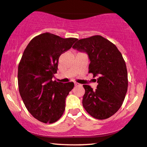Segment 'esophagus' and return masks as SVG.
<instances>
[{
	"label": "esophagus",
	"mask_w": 147,
	"mask_h": 147,
	"mask_svg": "<svg viewBox=\"0 0 147 147\" xmlns=\"http://www.w3.org/2000/svg\"><path fill=\"white\" fill-rule=\"evenodd\" d=\"M74 85L76 86H80V84L79 83H78V82H74Z\"/></svg>",
	"instance_id": "34e87169"
}]
</instances>
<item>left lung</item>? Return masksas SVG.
<instances>
[{"mask_svg":"<svg viewBox=\"0 0 147 147\" xmlns=\"http://www.w3.org/2000/svg\"><path fill=\"white\" fill-rule=\"evenodd\" d=\"M73 48L87 53L90 61L88 73L98 76L96 89L83 85V107L95 119H108L121 108L127 92V70L122 54L100 35L80 39Z\"/></svg>","mask_w":147,"mask_h":147,"instance_id":"8db88e82","label":"left lung"}]
</instances>
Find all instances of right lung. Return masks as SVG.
<instances>
[{
	"instance_id": "add662e5",
	"label": "right lung",
	"mask_w": 147,
	"mask_h": 147,
	"mask_svg": "<svg viewBox=\"0 0 147 147\" xmlns=\"http://www.w3.org/2000/svg\"><path fill=\"white\" fill-rule=\"evenodd\" d=\"M77 40L45 32L33 38L24 51L18 68V89L28 112L39 121L55 123L65 111L74 83L53 81V78L60 56Z\"/></svg>"
}]
</instances>
